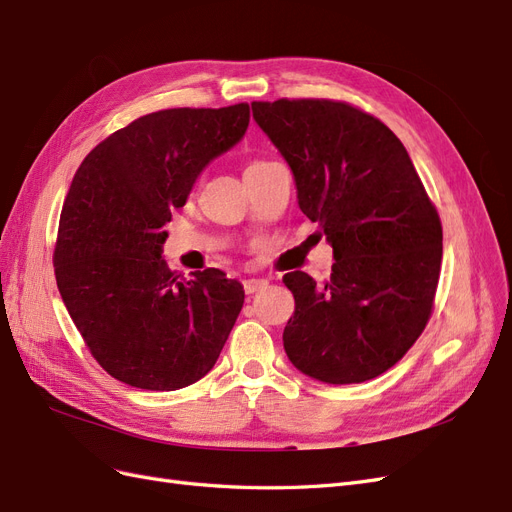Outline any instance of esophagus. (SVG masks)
I'll return each mask as SVG.
<instances>
[{
    "label": "esophagus",
    "instance_id": "34e87169",
    "mask_svg": "<svg viewBox=\"0 0 512 512\" xmlns=\"http://www.w3.org/2000/svg\"><path fill=\"white\" fill-rule=\"evenodd\" d=\"M267 284H269L267 280H245L243 290H245V294H254L258 290H265Z\"/></svg>",
    "mask_w": 512,
    "mask_h": 512
}]
</instances>
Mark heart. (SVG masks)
<instances>
[{
    "label": "heart",
    "instance_id": "heart-1",
    "mask_svg": "<svg viewBox=\"0 0 512 512\" xmlns=\"http://www.w3.org/2000/svg\"><path fill=\"white\" fill-rule=\"evenodd\" d=\"M252 164H254V162H252Z\"/></svg>",
    "mask_w": 512,
    "mask_h": 512
}]
</instances>
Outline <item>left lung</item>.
Returning a JSON list of instances; mask_svg holds the SVG:
<instances>
[{
	"label": "left lung",
	"instance_id": "obj_1",
	"mask_svg": "<svg viewBox=\"0 0 512 512\" xmlns=\"http://www.w3.org/2000/svg\"><path fill=\"white\" fill-rule=\"evenodd\" d=\"M297 181L299 207L333 245L331 280L284 275L294 314L284 348L303 374L365 382L401 361L433 312L442 224L399 138L327 98L252 102Z\"/></svg>",
	"mask_w": 512,
	"mask_h": 512
}]
</instances>
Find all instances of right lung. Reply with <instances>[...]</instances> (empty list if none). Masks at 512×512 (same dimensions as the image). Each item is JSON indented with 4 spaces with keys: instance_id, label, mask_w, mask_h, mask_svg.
I'll return each mask as SVG.
<instances>
[{
    "instance_id": "add662e5",
    "label": "right lung",
    "mask_w": 512,
    "mask_h": 512,
    "mask_svg": "<svg viewBox=\"0 0 512 512\" xmlns=\"http://www.w3.org/2000/svg\"><path fill=\"white\" fill-rule=\"evenodd\" d=\"M250 104L166 108L89 151L61 209L55 280L91 356L119 382L177 391L209 374L243 307L220 269L185 280L162 258L196 177L241 141Z\"/></svg>"
}]
</instances>
